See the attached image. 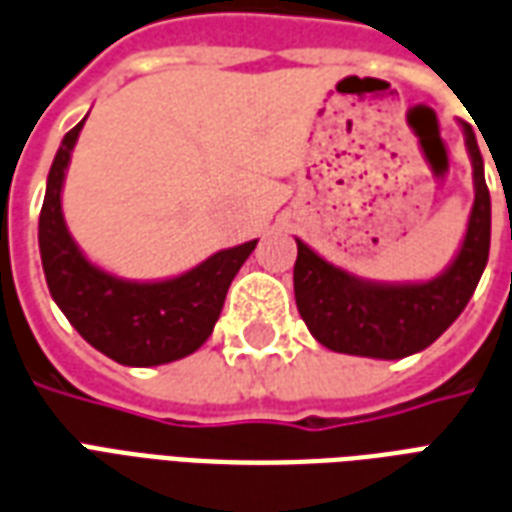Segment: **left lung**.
Wrapping results in <instances>:
<instances>
[{
  "instance_id": "8db88e82",
  "label": "left lung",
  "mask_w": 512,
  "mask_h": 512,
  "mask_svg": "<svg viewBox=\"0 0 512 512\" xmlns=\"http://www.w3.org/2000/svg\"><path fill=\"white\" fill-rule=\"evenodd\" d=\"M472 160L475 204L461 248L431 281H368L297 240L294 300L302 322L330 352L401 360L428 349L461 316L486 270L491 248V196L475 130L461 122Z\"/></svg>"
}]
</instances>
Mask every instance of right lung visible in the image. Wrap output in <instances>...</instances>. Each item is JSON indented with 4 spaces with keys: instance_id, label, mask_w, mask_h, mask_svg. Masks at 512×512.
<instances>
[{
    "instance_id": "obj_1",
    "label": "right lung",
    "mask_w": 512,
    "mask_h": 512,
    "mask_svg": "<svg viewBox=\"0 0 512 512\" xmlns=\"http://www.w3.org/2000/svg\"><path fill=\"white\" fill-rule=\"evenodd\" d=\"M87 117L57 149L46 182L37 242L48 292L78 335L119 365L149 368L182 360L212 335L234 275L256 242H242L163 281H128L89 261L67 231L62 188Z\"/></svg>"
}]
</instances>
